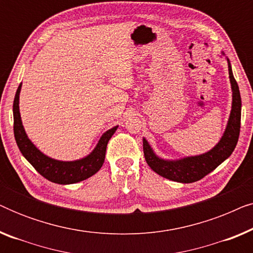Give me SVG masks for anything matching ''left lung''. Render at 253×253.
Returning a JSON list of instances; mask_svg holds the SVG:
<instances>
[{"mask_svg": "<svg viewBox=\"0 0 253 253\" xmlns=\"http://www.w3.org/2000/svg\"><path fill=\"white\" fill-rule=\"evenodd\" d=\"M224 55V53H222ZM228 71L233 92V101H231V110L229 119H228L226 130L215 146L206 153L185 157L176 160L162 159L158 157L151 147L148 141L143 138V148L145 160L150 166L152 170H154L162 177L170 179L178 183H192L202 179L204 176L213 171L217 166L228 159L236 147L240 136L241 129V109L242 101L240 88L235 81L233 70H231L230 61L227 58Z\"/></svg>", "mask_w": 253, "mask_h": 253, "instance_id": "8db88e82", "label": "left lung"}]
</instances>
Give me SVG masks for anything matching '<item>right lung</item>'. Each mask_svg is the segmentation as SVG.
Listing matches in <instances>:
<instances>
[{"instance_id": "right-lung-1", "label": "right lung", "mask_w": 253, "mask_h": 253, "mask_svg": "<svg viewBox=\"0 0 253 253\" xmlns=\"http://www.w3.org/2000/svg\"><path fill=\"white\" fill-rule=\"evenodd\" d=\"M22 83L17 89L13 100V133L19 151L34 169L48 181L57 184H74L91 177L100 170L105 161L107 144L119 126L107 130L100 138L91 153L85 158L74 161H61L43 154L27 137L19 113V94Z\"/></svg>"}]
</instances>
